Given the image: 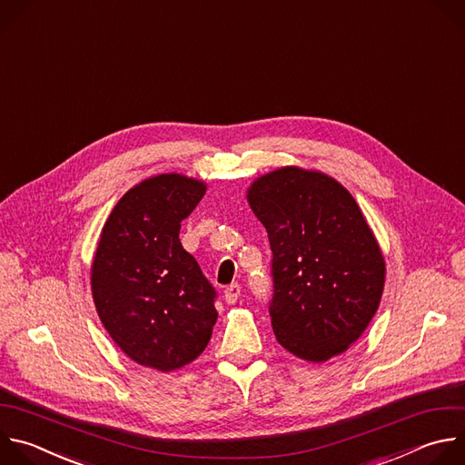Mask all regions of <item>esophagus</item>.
<instances>
[{"label": "esophagus", "instance_id": "esophagus-1", "mask_svg": "<svg viewBox=\"0 0 465 465\" xmlns=\"http://www.w3.org/2000/svg\"><path fill=\"white\" fill-rule=\"evenodd\" d=\"M241 295V284L239 282H232L226 290H224V299L228 304H233Z\"/></svg>", "mask_w": 465, "mask_h": 465}]
</instances>
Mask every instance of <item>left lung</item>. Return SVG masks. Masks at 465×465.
I'll return each instance as SVG.
<instances>
[{"label":"left lung","instance_id":"8db88e82","mask_svg":"<svg viewBox=\"0 0 465 465\" xmlns=\"http://www.w3.org/2000/svg\"><path fill=\"white\" fill-rule=\"evenodd\" d=\"M248 203L268 232L277 341L308 361L345 352L376 314L385 281L356 201L327 175L282 168L255 181Z\"/></svg>","mask_w":465,"mask_h":465}]
</instances>
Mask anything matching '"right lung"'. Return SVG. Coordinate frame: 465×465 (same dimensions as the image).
Wrapping results in <instances>:
<instances>
[{"label":"right lung","mask_w":465,"mask_h":465,"mask_svg":"<svg viewBox=\"0 0 465 465\" xmlns=\"http://www.w3.org/2000/svg\"><path fill=\"white\" fill-rule=\"evenodd\" d=\"M204 190L183 175L140 183L111 212L93 261L105 331L133 361L163 372L193 361L217 322V290L179 239Z\"/></svg>","instance_id":"1"}]
</instances>
